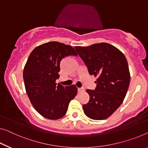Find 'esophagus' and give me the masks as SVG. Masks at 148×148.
Segmentation results:
<instances>
[{"instance_id":"esophagus-1","label":"esophagus","mask_w":148,"mask_h":148,"mask_svg":"<svg viewBox=\"0 0 148 148\" xmlns=\"http://www.w3.org/2000/svg\"><path fill=\"white\" fill-rule=\"evenodd\" d=\"M78 92H84V88H78Z\"/></svg>"}]
</instances>
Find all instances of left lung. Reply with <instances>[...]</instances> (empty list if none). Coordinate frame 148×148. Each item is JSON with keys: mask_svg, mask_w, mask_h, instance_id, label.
<instances>
[{"mask_svg": "<svg viewBox=\"0 0 148 148\" xmlns=\"http://www.w3.org/2000/svg\"><path fill=\"white\" fill-rule=\"evenodd\" d=\"M90 75L97 77L95 90H86L90 100L82 108L92 120H105L122 104L130 82L124 54L108 43L76 46Z\"/></svg>", "mask_w": 148, "mask_h": 148, "instance_id": "1", "label": "left lung"}]
</instances>
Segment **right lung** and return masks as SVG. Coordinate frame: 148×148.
I'll use <instances>...</instances> for the list:
<instances>
[{
  "mask_svg": "<svg viewBox=\"0 0 148 148\" xmlns=\"http://www.w3.org/2000/svg\"><path fill=\"white\" fill-rule=\"evenodd\" d=\"M70 55H78L72 46L49 42L32 50L24 68V82L28 98L38 113L49 120L62 118L78 92L74 84L63 86L56 83L60 76L62 59Z\"/></svg>",
  "mask_w": 148,
  "mask_h": 148,
  "instance_id": "obj_1",
  "label": "right lung"
}]
</instances>
